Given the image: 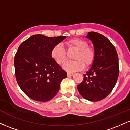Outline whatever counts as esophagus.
<instances>
[{
    "label": "esophagus",
    "instance_id": "esophagus-1",
    "mask_svg": "<svg viewBox=\"0 0 130 130\" xmlns=\"http://www.w3.org/2000/svg\"><path fill=\"white\" fill-rule=\"evenodd\" d=\"M73 75V73H67V76L68 77H70V76H72Z\"/></svg>",
    "mask_w": 130,
    "mask_h": 130
}]
</instances>
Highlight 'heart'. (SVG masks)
<instances>
[{"instance_id":"heart-1","label":"heart","mask_w":130,"mask_h":130,"mask_svg":"<svg viewBox=\"0 0 130 130\" xmlns=\"http://www.w3.org/2000/svg\"><path fill=\"white\" fill-rule=\"evenodd\" d=\"M70 48L77 50L73 59L75 60L67 62L63 65V68L69 73L79 71L86 67H89L93 63L95 57V50L89 46L86 40L80 38H74L67 41ZM51 56L59 65H63L67 60V51L63 46L57 44L52 48Z\"/></svg>"}]
</instances>
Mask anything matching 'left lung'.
<instances>
[{
    "label": "left lung",
    "instance_id": "obj_1",
    "mask_svg": "<svg viewBox=\"0 0 130 130\" xmlns=\"http://www.w3.org/2000/svg\"><path fill=\"white\" fill-rule=\"evenodd\" d=\"M86 38L93 43L95 57L77 89L85 99L98 101L106 97L116 84L119 73L118 55L114 45L104 35L90 32Z\"/></svg>",
    "mask_w": 130,
    "mask_h": 130
}]
</instances>
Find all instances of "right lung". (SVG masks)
Here are the masks:
<instances>
[{
	"instance_id": "right-lung-1",
	"label": "right lung",
	"mask_w": 130,
	"mask_h": 130,
	"mask_svg": "<svg viewBox=\"0 0 130 130\" xmlns=\"http://www.w3.org/2000/svg\"><path fill=\"white\" fill-rule=\"evenodd\" d=\"M65 38L37 34L19 46L14 57L16 79L22 92L31 99L45 102L59 92L67 73L52 58L51 51Z\"/></svg>"
}]
</instances>
